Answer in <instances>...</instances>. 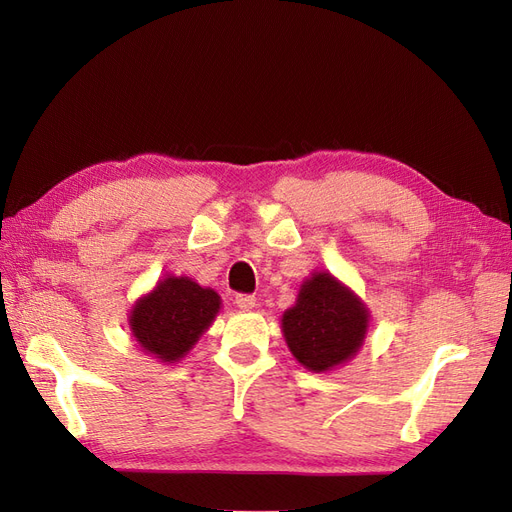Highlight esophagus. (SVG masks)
<instances>
[{
  "mask_svg": "<svg viewBox=\"0 0 512 512\" xmlns=\"http://www.w3.org/2000/svg\"><path fill=\"white\" fill-rule=\"evenodd\" d=\"M235 303H237L239 309H245V312H247V309L256 307V297H254V294H237Z\"/></svg>",
  "mask_w": 512,
  "mask_h": 512,
  "instance_id": "obj_1",
  "label": "esophagus"
}]
</instances>
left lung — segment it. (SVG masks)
<instances>
[{
	"mask_svg": "<svg viewBox=\"0 0 512 512\" xmlns=\"http://www.w3.org/2000/svg\"><path fill=\"white\" fill-rule=\"evenodd\" d=\"M367 309L329 273H316L301 286L297 305L282 318L290 352L312 371H327L361 348Z\"/></svg>",
	"mask_w": 512,
	"mask_h": 512,
	"instance_id": "left-lung-1",
	"label": "left lung"
}]
</instances>
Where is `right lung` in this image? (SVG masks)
<instances>
[{
  "label": "right lung",
  "mask_w": 512,
  "mask_h": 512,
  "mask_svg": "<svg viewBox=\"0 0 512 512\" xmlns=\"http://www.w3.org/2000/svg\"><path fill=\"white\" fill-rule=\"evenodd\" d=\"M220 309L218 292L188 277H168L132 309L130 327L149 354L170 363L198 342Z\"/></svg>",
  "instance_id": "add662e5"
}]
</instances>
